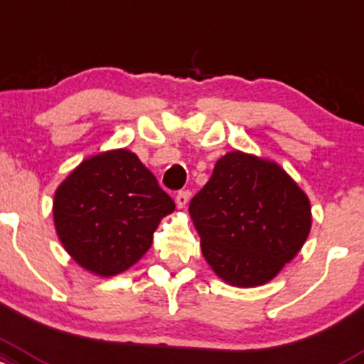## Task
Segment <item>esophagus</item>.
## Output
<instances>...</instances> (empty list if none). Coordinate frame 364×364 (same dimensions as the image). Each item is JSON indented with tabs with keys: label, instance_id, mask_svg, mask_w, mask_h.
<instances>
[{
	"label": "esophagus",
	"instance_id": "esophagus-1",
	"mask_svg": "<svg viewBox=\"0 0 364 364\" xmlns=\"http://www.w3.org/2000/svg\"><path fill=\"white\" fill-rule=\"evenodd\" d=\"M190 200V191L188 190H183L179 191L178 195H176V205H178V209H185L186 203Z\"/></svg>",
	"mask_w": 364,
	"mask_h": 364
}]
</instances>
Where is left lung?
Instances as JSON below:
<instances>
[{"instance_id": "obj_1", "label": "left lung", "mask_w": 364, "mask_h": 364, "mask_svg": "<svg viewBox=\"0 0 364 364\" xmlns=\"http://www.w3.org/2000/svg\"><path fill=\"white\" fill-rule=\"evenodd\" d=\"M188 213L207 264L238 289L277 277L302 249L313 223L309 198L287 171L240 150L215 162Z\"/></svg>"}]
</instances>
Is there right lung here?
Here are the masks:
<instances>
[{"mask_svg":"<svg viewBox=\"0 0 364 364\" xmlns=\"http://www.w3.org/2000/svg\"><path fill=\"white\" fill-rule=\"evenodd\" d=\"M174 207L136 154L114 149L85 159L60 183L53 223L67 254L109 278L146 254L159 223Z\"/></svg>","mask_w":364,"mask_h":364,"instance_id":"right-lung-1","label":"right lung"}]
</instances>
